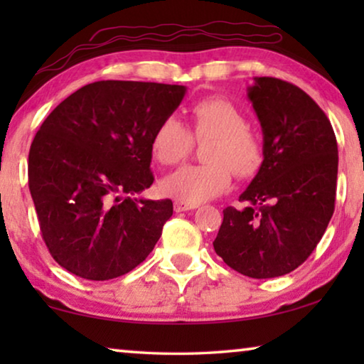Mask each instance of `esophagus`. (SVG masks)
Instances as JSON below:
<instances>
[{"instance_id":"1","label":"esophagus","mask_w":364,"mask_h":364,"mask_svg":"<svg viewBox=\"0 0 364 364\" xmlns=\"http://www.w3.org/2000/svg\"><path fill=\"white\" fill-rule=\"evenodd\" d=\"M173 207H175V212H188L197 208L196 204H186V202H180V200H176Z\"/></svg>"}]
</instances>
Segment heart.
<instances>
[{
  "label": "heart",
  "instance_id": "obj_1",
  "mask_svg": "<svg viewBox=\"0 0 364 364\" xmlns=\"http://www.w3.org/2000/svg\"><path fill=\"white\" fill-rule=\"evenodd\" d=\"M194 141H207L204 165H186L165 176L162 193L186 204H200L223 194L231 171L239 178L255 175L263 162V141L247 125L241 109L221 96L194 102L188 128L175 117L159 123L151 136V154L162 165H175L188 156Z\"/></svg>",
  "mask_w": 364,
  "mask_h": 364
}]
</instances>
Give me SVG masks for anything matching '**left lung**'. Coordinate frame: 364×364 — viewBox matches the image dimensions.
Segmentation results:
<instances>
[{"label":"left lung","mask_w":364,"mask_h":364,"mask_svg":"<svg viewBox=\"0 0 364 364\" xmlns=\"http://www.w3.org/2000/svg\"><path fill=\"white\" fill-rule=\"evenodd\" d=\"M247 91L263 132V162L239 196L247 207L223 210L213 249L237 273L278 278L311 255L334 213L337 139L299 86L257 77Z\"/></svg>","instance_id":"obj_1"}]
</instances>
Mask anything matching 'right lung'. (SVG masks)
<instances>
[{
    "label": "right lung",
    "instance_id": "add662e5",
    "mask_svg": "<svg viewBox=\"0 0 364 364\" xmlns=\"http://www.w3.org/2000/svg\"><path fill=\"white\" fill-rule=\"evenodd\" d=\"M181 85L102 80L85 85L43 122L28 152V188L41 237L69 273L127 274L151 254L171 213L147 189L151 136L180 106Z\"/></svg>",
    "mask_w": 364,
    "mask_h": 364
}]
</instances>
